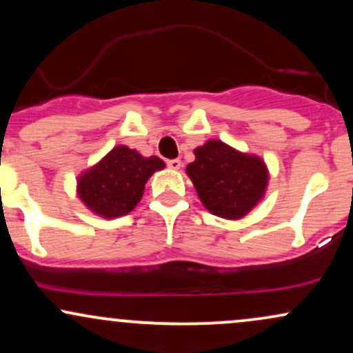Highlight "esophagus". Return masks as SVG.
Wrapping results in <instances>:
<instances>
[{
    "mask_svg": "<svg viewBox=\"0 0 353 353\" xmlns=\"http://www.w3.org/2000/svg\"><path fill=\"white\" fill-rule=\"evenodd\" d=\"M181 159H169L168 161V168L169 169H174V171H177V169H181Z\"/></svg>",
    "mask_w": 353,
    "mask_h": 353,
    "instance_id": "34e87169",
    "label": "esophagus"
}]
</instances>
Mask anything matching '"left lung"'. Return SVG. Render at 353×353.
<instances>
[{
  "label": "left lung",
  "instance_id": "8db88e82",
  "mask_svg": "<svg viewBox=\"0 0 353 353\" xmlns=\"http://www.w3.org/2000/svg\"><path fill=\"white\" fill-rule=\"evenodd\" d=\"M194 154L196 161L185 171L210 214L241 219L264 197L269 171L261 157L236 151L217 139L208 141Z\"/></svg>",
  "mask_w": 353,
  "mask_h": 353
}]
</instances>
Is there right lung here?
I'll use <instances>...</instances> for the list:
<instances>
[{
    "instance_id": "obj_1",
    "label": "right lung",
    "mask_w": 353,
    "mask_h": 353,
    "mask_svg": "<svg viewBox=\"0 0 353 353\" xmlns=\"http://www.w3.org/2000/svg\"><path fill=\"white\" fill-rule=\"evenodd\" d=\"M159 169H164V163L157 156L144 157L128 145H116L98 164L81 174L78 196L101 217L125 216L136 208L145 182Z\"/></svg>"
}]
</instances>
